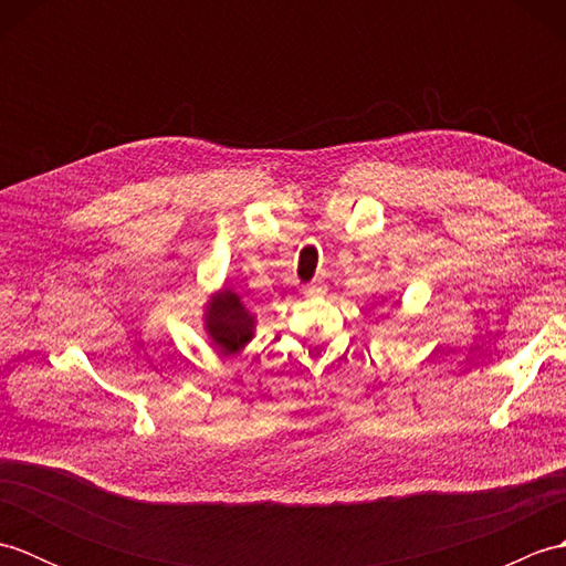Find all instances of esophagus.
<instances>
[{
  "label": "esophagus",
  "mask_w": 566,
  "mask_h": 566,
  "mask_svg": "<svg viewBox=\"0 0 566 566\" xmlns=\"http://www.w3.org/2000/svg\"><path fill=\"white\" fill-rule=\"evenodd\" d=\"M323 292H326V284L323 282H311L304 286V296H321Z\"/></svg>",
  "instance_id": "esophagus-1"
}]
</instances>
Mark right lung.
<instances>
[{
	"mask_svg": "<svg viewBox=\"0 0 566 566\" xmlns=\"http://www.w3.org/2000/svg\"><path fill=\"white\" fill-rule=\"evenodd\" d=\"M203 326H207L216 350L221 355H235L252 340L255 316L240 302V296L226 286L209 298L207 311H203Z\"/></svg>",
	"mask_w": 566,
	"mask_h": 566,
	"instance_id": "add662e5",
	"label": "right lung"
}]
</instances>
